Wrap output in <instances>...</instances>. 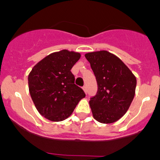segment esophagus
<instances>
[{"instance_id": "obj_1", "label": "esophagus", "mask_w": 160, "mask_h": 160, "mask_svg": "<svg viewBox=\"0 0 160 160\" xmlns=\"http://www.w3.org/2000/svg\"><path fill=\"white\" fill-rule=\"evenodd\" d=\"M82 89H83V90H84V91H85V93H87V87H86V86H84V87H82Z\"/></svg>"}]
</instances>
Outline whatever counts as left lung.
Returning <instances> with one entry per match:
<instances>
[{
	"mask_svg": "<svg viewBox=\"0 0 160 160\" xmlns=\"http://www.w3.org/2000/svg\"><path fill=\"white\" fill-rule=\"evenodd\" d=\"M96 78L97 94L90 98L93 116L112 123L123 116L135 97L136 78L118 57L107 51L85 55Z\"/></svg>",
	"mask_w": 160,
	"mask_h": 160,
	"instance_id": "8db88e82",
	"label": "left lung"
}]
</instances>
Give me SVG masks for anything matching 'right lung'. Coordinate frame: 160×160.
<instances>
[{"instance_id":"obj_1","label":"right lung","mask_w":160,"mask_h":160,"mask_svg":"<svg viewBox=\"0 0 160 160\" xmlns=\"http://www.w3.org/2000/svg\"><path fill=\"white\" fill-rule=\"evenodd\" d=\"M80 53L68 50L48 55L32 69L29 90L37 110L53 122L66 119L80 100L86 96L81 87L74 84L71 72Z\"/></svg>"}]
</instances>
